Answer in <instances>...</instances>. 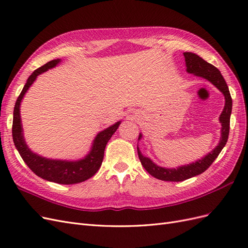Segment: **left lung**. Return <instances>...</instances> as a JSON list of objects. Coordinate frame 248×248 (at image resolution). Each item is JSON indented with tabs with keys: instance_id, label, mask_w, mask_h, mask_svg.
I'll list each match as a JSON object with an SVG mask.
<instances>
[{
	"instance_id": "obj_1",
	"label": "left lung",
	"mask_w": 248,
	"mask_h": 248,
	"mask_svg": "<svg viewBox=\"0 0 248 248\" xmlns=\"http://www.w3.org/2000/svg\"><path fill=\"white\" fill-rule=\"evenodd\" d=\"M183 55L185 57L187 72L193 73L194 76L204 78L209 81H211L212 84L224 95L226 104H224L223 110L219 117V121L221 123V139L218 146H217L211 153L206 155L204 158L198 160L197 162L187 164V166L179 167L177 169H164L156 166L151 159L142 155L140 151V149L138 148V154L141 162V166L145 168V170L150 175H152L153 177L159 180H162V181H184L186 179H189L191 177L198 176L202 174V172H204L217 158V156L219 155L223 147L226 146L229 139L230 119L232 114V97L226 80H224L220 71L217 69L215 66L206 62L204 59H202L198 55L192 54V52H184ZM140 138L141 134H140L139 140Z\"/></svg>"
}]
</instances>
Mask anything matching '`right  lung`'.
<instances>
[{"label":"right lung","mask_w":248,"mask_h":248,"mask_svg":"<svg viewBox=\"0 0 248 248\" xmlns=\"http://www.w3.org/2000/svg\"><path fill=\"white\" fill-rule=\"evenodd\" d=\"M60 62V59L52 60L47 62L43 66L36 69L31 76L29 77L26 85L20 92L18 98L16 102V107L13 110V123H12V138L14 145H16L18 153L21 158L27 163V166L31 169L35 174L50 182H55L58 184H76L82 181H86L89 178L94 176L97 170H99L103 156L104 149L108 144V141L111 138L112 134L118 129V127L121 122H117L111 125L106 130H103L97 134L94 140V144L92 150L84 159L78 161H63V160H52L44 158V157L38 156L33 153L31 150L26 145V141L22 136V128L20 123V112L19 107L22 97L26 94L27 90L30 88L36 78L42 72L48 70L49 68L55 67Z\"/></svg>","instance_id":"1"}]
</instances>
